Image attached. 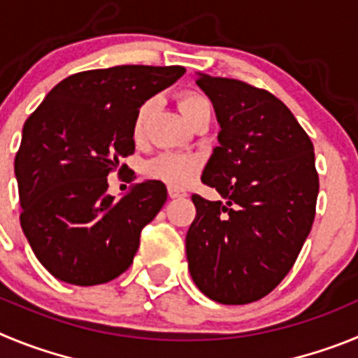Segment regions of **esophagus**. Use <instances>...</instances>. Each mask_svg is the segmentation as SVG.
<instances>
[{
	"label": "esophagus",
	"mask_w": 358,
	"mask_h": 358,
	"mask_svg": "<svg viewBox=\"0 0 358 358\" xmlns=\"http://www.w3.org/2000/svg\"><path fill=\"white\" fill-rule=\"evenodd\" d=\"M169 195L172 199H181V197H186V192L185 189H181V188H176V186H170L169 188Z\"/></svg>",
	"instance_id": "34e87169"
}]
</instances>
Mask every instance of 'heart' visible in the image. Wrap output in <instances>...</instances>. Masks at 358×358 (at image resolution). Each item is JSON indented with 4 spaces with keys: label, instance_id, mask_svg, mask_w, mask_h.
Segmentation results:
<instances>
[{
    "label": "heart",
    "instance_id": "heart-1",
    "mask_svg": "<svg viewBox=\"0 0 358 358\" xmlns=\"http://www.w3.org/2000/svg\"><path fill=\"white\" fill-rule=\"evenodd\" d=\"M150 107L152 102H145L136 113L134 125H132L134 140L143 138ZM179 109L185 115V118L194 125L204 113L211 110V106L210 100L204 94L197 93V91H186L179 96ZM199 170H201V161L197 157L192 156V154H179V152H164L161 156L148 161L147 166H145V172L150 179H157V181L166 182V185L176 186V188L188 186L197 177Z\"/></svg>",
    "mask_w": 358,
    "mask_h": 358
}]
</instances>
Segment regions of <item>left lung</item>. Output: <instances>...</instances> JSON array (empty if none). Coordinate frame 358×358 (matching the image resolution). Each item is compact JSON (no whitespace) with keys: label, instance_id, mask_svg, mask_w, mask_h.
I'll use <instances>...</instances> for the list:
<instances>
[{"label":"left lung","instance_id":"left-lung-1","mask_svg":"<svg viewBox=\"0 0 358 358\" xmlns=\"http://www.w3.org/2000/svg\"><path fill=\"white\" fill-rule=\"evenodd\" d=\"M220 132L202 182L226 199L192 195L186 235L189 274L204 296L248 305L289 274L315 217L314 145L289 107L235 78L199 75Z\"/></svg>","mask_w":358,"mask_h":358}]
</instances>
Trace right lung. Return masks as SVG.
<instances>
[{
  "label": "right lung",
  "mask_w": 358,
  "mask_h": 358,
  "mask_svg": "<svg viewBox=\"0 0 358 358\" xmlns=\"http://www.w3.org/2000/svg\"><path fill=\"white\" fill-rule=\"evenodd\" d=\"M185 71L125 64L75 73L24 122L14 161L19 220L37 260L57 280L100 285L131 267L141 229L166 202V186L145 181L115 201L107 176L134 152L138 109Z\"/></svg>",
  "instance_id": "add662e5"
}]
</instances>
